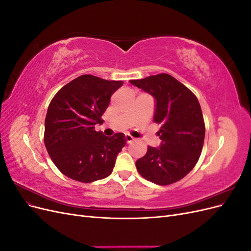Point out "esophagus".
Returning <instances> with one entry per match:
<instances>
[{
    "mask_svg": "<svg viewBox=\"0 0 251 251\" xmlns=\"http://www.w3.org/2000/svg\"><path fill=\"white\" fill-rule=\"evenodd\" d=\"M133 140H134V138L132 137L131 135H126V143H131Z\"/></svg>",
    "mask_w": 251,
    "mask_h": 251,
    "instance_id": "esophagus-1",
    "label": "esophagus"
}]
</instances>
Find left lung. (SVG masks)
I'll return each mask as SVG.
<instances>
[{
	"label": "left lung",
	"instance_id": "obj_1",
	"mask_svg": "<svg viewBox=\"0 0 251 251\" xmlns=\"http://www.w3.org/2000/svg\"><path fill=\"white\" fill-rule=\"evenodd\" d=\"M156 100L154 121L161 126V144L149 147L136 161L141 176L153 183L169 185L191 172L201 155L205 125L200 103L191 90L170 74L130 80Z\"/></svg>",
	"mask_w": 251,
	"mask_h": 251
}]
</instances>
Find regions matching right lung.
Segmentation results:
<instances>
[{
	"mask_svg": "<svg viewBox=\"0 0 251 251\" xmlns=\"http://www.w3.org/2000/svg\"><path fill=\"white\" fill-rule=\"evenodd\" d=\"M121 80L81 75L60 89L45 119V147L65 176L83 183L108 177L126 144L123 133L107 137L95 131L102 125L112 94Z\"/></svg>",
	"mask_w": 251,
	"mask_h": 251,
	"instance_id": "right-lung-1",
	"label": "right lung"
}]
</instances>
